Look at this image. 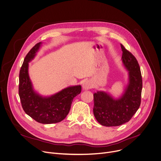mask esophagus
<instances>
[{
	"mask_svg": "<svg viewBox=\"0 0 161 161\" xmlns=\"http://www.w3.org/2000/svg\"><path fill=\"white\" fill-rule=\"evenodd\" d=\"M92 87V83L90 80H86L82 84V89L83 90H90Z\"/></svg>",
	"mask_w": 161,
	"mask_h": 161,
	"instance_id": "1",
	"label": "esophagus"
}]
</instances>
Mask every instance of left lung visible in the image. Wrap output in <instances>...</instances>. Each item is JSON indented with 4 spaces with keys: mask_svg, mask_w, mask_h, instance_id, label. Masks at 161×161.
Masks as SVG:
<instances>
[{
    "mask_svg": "<svg viewBox=\"0 0 161 161\" xmlns=\"http://www.w3.org/2000/svg\"><path fill=\"white\" fill-rule=\"evenodd\" d=\"M121 61L128 71L127 84L122 93L114 97L111 93L97 91L94 96L93 113L103 126L116 127L128 122L139 109L142 91V77L136 58L121 45Z\"/></svg>",
    "mask_w": 161,
    "mask_h": 161,
    "instance_id": "1",
    "label": "left lung"
}]
</instances>
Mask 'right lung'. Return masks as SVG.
<instances>
[{
  "instance_id": "add662e5",
  "label": "right lung",
  "mask_w": 161,
  "mask_h": 161,
  "mask_svg": "<svg viewBox=\"0 0 161 161\" xmlns=\"http://www.w3.org/2000/svg\"><path fill=\"white\" fill-rule=\"evenodd\" d=\"M42 45V42L36 45L24 59L19 75V96L27 115L40 123H56L66 117L74 98L81 92V86H68L50 96H43L34 90L29 75V63L34 59Z\"/></svg>"
}]
</instances>
